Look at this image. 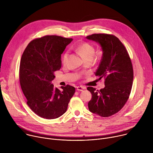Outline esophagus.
I'll use <instances>...</instances> for the list:
<instances>
[{"label": "esophagus", "instance_id": "1", "mask_svg": "<svg viewBox=\"0 0 153 153\" xmlns=\"http://www.w3.org/2000/svg\"><path fill=\"white\" fill-rule=\"evenodd\" d=\"M76 88H77V91H83V90H85L86 88L85 87H84V86H77L76 87Z\"/></svg>", "mask_w": 153, "mask_h": 153}]
</instances>
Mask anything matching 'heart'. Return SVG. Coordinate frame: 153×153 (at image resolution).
Returning a JSON list of instances; mask_svg holds the SVG:
<instances>
[{
  "label": "heart",
  "instance_id": "heart-1",
  "mask_svg": "<svg viewBox=\"0 0 153 153\" xmlns=\"http://www.w3.org/2000/svg\"><path fill=\"white\" fill-rule=\"evenodd\" d=\"M77 51L80 54L82 58L85 60L88 59H93L95 54L94 47L89 43L85 42L79 45L77 48ZM69 56V52L66 51L63 55V62L66 63Z\"/></svg>",
  "mask_w": 153,
  "mask_h": 153
}]
</instances>
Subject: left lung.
<instances>
[{
  "label": "left lung",
  "mask_w": 153,
  "mask_h": 153,
  "mask_svg": "<svg viewBox=\"0 0 153 153\" xmlns=\"http://www.w3.org/2000/svg\"><path fill=\"white\" fill-rule=\"evenodd\" d=\"M88 40L99 43L102 57L95 75L105 79V88L96 90L88 86L92 97L88 102L89 110L103 117L119 111L127 102L133 80V68L129 56L123 43L114 35L93 34Z\"/></svg>",
  "instance_id": "left-lung-1"
}]
</instances>
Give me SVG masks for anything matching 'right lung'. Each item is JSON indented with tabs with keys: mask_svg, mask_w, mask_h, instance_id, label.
<instances>
[{
	"mask_svg": "<svg viewBox=\"0 0 153 153\" xmlns=\"http://www.w3.org/2000/svg\"><path fill=\"white\" fill-rule=\"evenodd\" d=\"M73 39L45 36L33 40L22 56L19 79L27 105L37 116L47 119L59 117L66 112L75 88L67 85L62 90L51 81L61 68V54Z\"/></svg>",
	"mask_w": 153,
	"mask_h": 153,
	"instance_id": "right-lung-1",
	"label": "right lung"
}]
</instances>
